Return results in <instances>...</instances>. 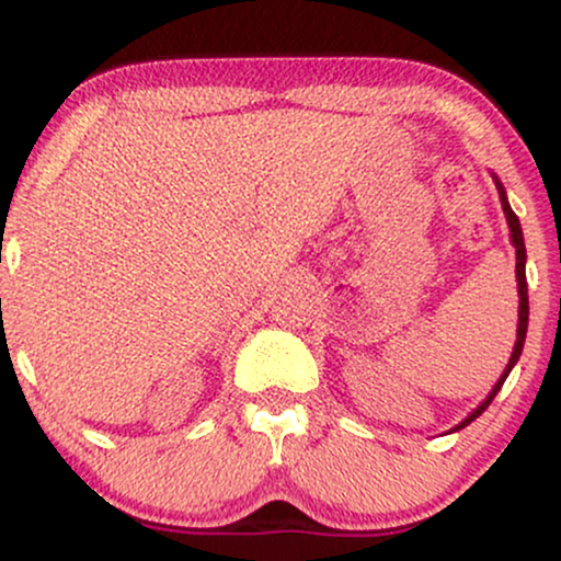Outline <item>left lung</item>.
<instances>
[{
	"mask_svg": "<svg viewBox=\"0 0 561 561\" xmlns=\"http://www.w3.org/2000/svg\"><path fill=\"white\" fill-rule=\"evenodd\" d=\"M495 186H499V197H501V208H504V214H506V221H508V229H512V242H514V248H517V282H519V324H517V343H514V353H512V358H508V364H506V369H504V375H501V379L499 382H495V388H493V392L491 396L485 398V401H482L478 409L472 411V414L467 416L465 422L459 424V427L456 430H461V427H467L469 422H474L478 420V416L482 414V411L488 409V405H491V401L495 398V392L501 390V385H504V379L508 377V371H512V366L519 362V353H523V345H525V334H527V311H530V306H527V276H525V240H523V227H519V218H517V214H514L512 210V205H508V199H506V192H504V186H501L499 182H495Z\"/></svg>",
	"mask_w": 561,
	"mask_h": 561,
	"instance_id": "1",
	"label": "left lung"
}]
</instances>
